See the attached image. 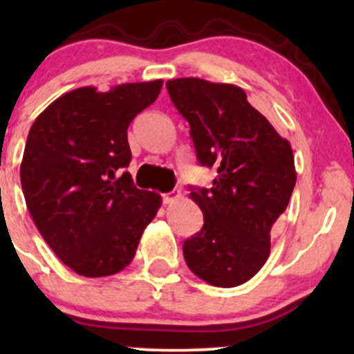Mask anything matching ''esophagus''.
Returning <instances> with one entry per match:
<instances>
[{
    "label": "esophagus",
    "instance_id": "obj_1",
    "mask_svg": "<svg viewBox=\"0 0 354 354\" xmlns=\"http://www.w3.org/2000/svg\"><path fill=\"white\" fill-rule=\"evenodd\" d=\"M178 198H180V191H171V193L163 194V203L165 205H169V203L178 200Z\"/></svg>",
    "mask_w": 354,
    "mask_h": 354
}]
</instances>
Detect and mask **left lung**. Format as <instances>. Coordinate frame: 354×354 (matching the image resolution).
Returning <instances> with one entry per match:
<instances>
[{"label":"left lung","instance_id":"1","mask_svg":"<svg viewBox=\"0 0 354 354\" xmlns=\"http://www.w3.org/2000/svg\"><path fill=\"white\" fill-rule=\"evenodd\" d=\"M166 88L189 123L200 165L218 173L209 189L189 188L205 225L183 245L185 261L213 286H239L270 256L274 223L296 185L293 149L239 86L178 78Z\"/></svg>","mask_w":354,"mask_h":354}]
</instances>
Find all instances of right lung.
Wrapping results in <instances>:
<instances>
[{
	"label": "right lung",
	"mask_w": 354,
	"mask_h": 354,
	"mask_svg": "<svg viewBox=\"0 0 354 354\" xmlns=\"http://www.w3.org/2000/svg\"><path fill=\"white\" fill-rule=\"evenodd\" d=\"M163 80L106 93L84 86L55 100L28 133L21 188L28 211L61 261L86 278L111 276L135 258L161 196L138 189L128 168V126L154 103Z\"/></svg>",
	"instance_id": "add662e5"
}]
</instances>
